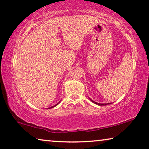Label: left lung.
<instances>
[{"label": "left lung", "mask_w": 149, "mask_h": 149, "mask_svg": "<svg viewBox=\"0 0 149 149\" xmlns=\"http://www.w3.org/2000/svg\"><path fill=\"white\" fill-rule=\"evenodd\" d=\"M89 99H90L91 101H92L93 103H95V104H98V105H99V106H104V105H108V104H111V103H98V102H95L94 101V100H91V98H89Z\"/></svg>", "instance_id": "left-lung-1"}]
</instances>
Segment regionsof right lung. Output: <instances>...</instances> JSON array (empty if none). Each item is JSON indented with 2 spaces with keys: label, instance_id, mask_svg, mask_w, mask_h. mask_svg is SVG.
Instances as JSON below:
<instances>
[{
  "label": "right lung",
  "instance_id": "right-lung-1",
  "mask_svg": "<svg viewBox=\"0 0 149 149\" xmlns=\"http://www.w3.org/2000/svg\"><path fill=\"white\" fill-rule=\"evenodd\" d=\"M59 102H58V103H57V104H56L55 105H54V106H52V107H50V108H48V109H52V108H54V107H55L56 106H57V105H58V103H59Z\"/></svg>",
  "mask_w": 149,
  "mask_h": 149
}]
</instances>
